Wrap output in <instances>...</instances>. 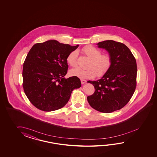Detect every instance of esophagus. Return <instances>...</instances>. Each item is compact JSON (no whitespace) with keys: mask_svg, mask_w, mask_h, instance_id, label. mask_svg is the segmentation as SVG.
Segmentation results:
<instances>
[{"mask_svg":"<svg viewBox=\"0 0 157 157\" xmlns=\"http://www.w3.org/2000/svg\"><path fill=\"white\" fill-rule=\"evenodd\" d=\"M81 82L82 84H85V83L86 82V80L81 79Z\"/></svg>","mask_w":157,"mask_h":157,"instance_id":"obj_1","label":"esophagus"}]
</instances>
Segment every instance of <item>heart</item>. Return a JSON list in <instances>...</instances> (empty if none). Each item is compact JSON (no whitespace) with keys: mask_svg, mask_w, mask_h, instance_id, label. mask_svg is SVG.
<instances>
[{"mask_svg":"<svg viewBox=\"0 0 157 157\" xmlns=\"http://www.w3.org/2000/svg\"><path fill=\"white\" fill-rule=\"evenodd\" d=\"M83 53L90 58L91 60L86 70L80 68H74L70 71V75L81 79H90L95 77L103 76L109 70L112 65V59L109 56L102 54L100 50L96 48L88 45L82 49ZM78 51L71 52L67 57L68 64L71 67H76L77 65Z\"/></svg>","mask_w":157,"mask_h":157,"instance_id":"obj_1","label":"heart"}]
</instances>
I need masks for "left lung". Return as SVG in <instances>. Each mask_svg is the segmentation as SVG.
Listing matches in <instances>:
<instances>
[{
    "label": "left lung",
    "mask_w": 157,
    "mask_h": 157,
    "mask_svg": "<svg viewBox=\"0 0 157 157\" xmlns=\"http://www.w3.org/2000/svg\"><path fill=\"white\" fill-rule=\"evenodd\" d=\"M105 49L112 59L109 70L93 85L94 93L87 99L90 106L103 113H111L125 106L133 95L136 86V61L124 44L105 40L97 44Z\"/></svg>",
    "instance_id": "1"
}]
</instances>
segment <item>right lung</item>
Masks as SVG:
<instances>
[{
	"label": "right lung",
	"instance_id": "obj_1",
	"mask_svg": "<svg viewBox=\"0 0 157 157\" xmlns=\"http://www.w3.org/2000/svg\"><path fill=\"white\" fill-rule=\"evenodd\" d=\"M78 47L50 40L35 44L23 66L24 91L30 102L40 110L50 112L63 107L75 89L81 86L76 76L65 78L67 57Z\"/></svg>",
	"mask_w": 157,
	"mask_h": 157
}]
</instances>
